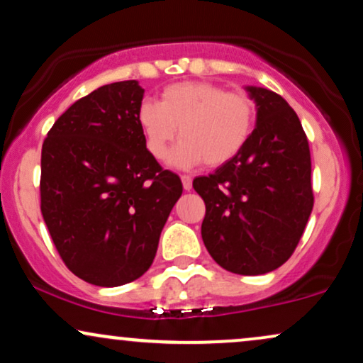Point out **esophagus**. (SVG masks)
I'll list each match as a JSON object with an SVG mask.
<instances>
[{
  "instance_id": "obj_1",
  "label": "esophagus",
  "mask_w": 363,
  "mask_h": 363,
  "mask_svg": "<svg viewBox=\"0 0 363 363\" xmlns=\"http://www.w3.org/2000/svg\"><path fill=\"white\" fill-rule=\"evenodd\" d=\"M181 181H182V187H184V191L193 189V177H191V176H181Z\"/></svg>"
}]
</instances>
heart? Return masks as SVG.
<instances>
[{"label":"heart","instance_id":"heart-1","mask_svg":"<svg viewBox=\"0 0 363 363\" xmlns=\"http://www.w3.org/2000/svg\"><path fill=\"white\" fill-rule=\"evenodd\" d=\"M255 118L250 96L204 81L170 84L160 103L147 99L137 111L145 147L155 160L165 159L179 128L182 142L170 155L177 167H193L203 160L209 167L230 162L250 140Z\"/></svg>","mask_w":363,"mask_h":363}]
</instances>
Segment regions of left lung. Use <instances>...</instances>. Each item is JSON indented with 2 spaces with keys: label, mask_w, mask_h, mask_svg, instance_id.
Here are the masks:
<instances>
[{
  "label": "left lung",
  "mask_w": 363,
  "mask_h": 363,
  "mask_svg": "<svg viewBox=\"0 0 363 363\" xmlns=\"http://www.w3.org/2000/svg\"><path fill=\"white\" fill-rule=\"evenodd\" d=\"M257 123L243 150L194 191L206 204L201 237L221 267L240 276L276 270L298 247L313 211L311 154L298 115L282 96L247 86Z\"/></svg>",
  "instance_id": "8db88e82"
}]
</instances>
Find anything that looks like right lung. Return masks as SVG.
Listing matches in <instances>:
<instances>
[{
  "mask_svg": "<svg viewBox=\"0 0 363 363\" xmlns=\"http://www.w3.org/2000/svg\"><path fill=\"white\" fill-rule=\"evenodd\" d=\"M138 81L98 87L59 116L42 145L40 209L60 259L82 281L123 286L147 272L177 174L148 154Z\"/></svg>",
  "mask_w": 363,
  "mask_h": 363,
  "instance_id": "obj_1",
  "label": "right lung"
}]
</instances>
